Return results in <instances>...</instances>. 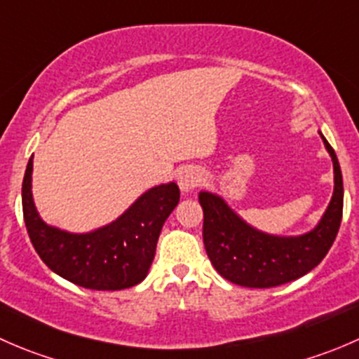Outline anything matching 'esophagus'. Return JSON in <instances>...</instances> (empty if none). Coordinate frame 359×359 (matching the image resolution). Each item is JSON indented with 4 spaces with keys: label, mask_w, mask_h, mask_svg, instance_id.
<instances>
[{
    "label": "esophagus",
    "mask_w": 359,
    "mask_h": 359,
    "mask_svg": "<svg viewBox=\"0 0 359 359\" xmlns=\"http://www.w3.org/2000/svg\"><path fill=\"white\" fill-rule=\"evenodd\" d=\"M203 180V173L196 166H184L182 170H179L177 173V182L182 193H191V191L196 189Z\"/></svg>",
    "instance_id": "esophagus-1"
}]
</instances>
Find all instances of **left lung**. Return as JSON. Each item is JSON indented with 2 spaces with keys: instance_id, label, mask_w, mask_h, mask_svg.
Returning <instances> with one entry per match:
<instances>
[{
  "instance_id": "8db88e82",
  "label": "left lung",
  "mask_w": 359,
  "mask_h": 359,
  "mask_svg": "<svg viewBox=\"0 0 359 359\" xmlns=\"http://www.w3.org/2000/svg\"><path fill=\"white\" fill-rule=\"evenodd\" d=\"M321 139L334 161V196L320 224L302 236L260 233L241 220L222 198L200 193L203 243L210 262L227 281L248 288L278 287L304 276L325 259L342 220L344 186L335 151L323 135Z\"/></svg>"
}]
</instances>
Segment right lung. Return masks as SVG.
<instances>
[{"instance_id":"obj_1","label":"right lung","mask_w":359,"mask_h":359,"mask_svg":"<svg viewBox=\"0 0 359 359\" xmlns=\"http://www.w3.org/2000/svg\"><path fill=\"white\" fill-rule=\"evenodd\" d=\"M31 173L32 156L22 182L25 227L32 247L53 273L90 290H123L147 276L163 224L179 203L175 182L144 193L109 226L72 234L39 219L32 201Z\"/></svg>"}]
</instances>
